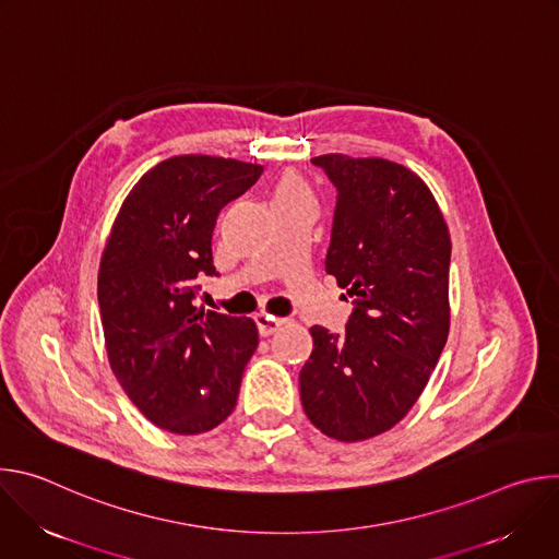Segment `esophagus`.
Listing matches in <instances>:
<instances>
[{"label": "esophagus", "mask_w": 559, "mask_h": 559, "mask_svg": "<svg viewBox=\"0 0 559 559\" xmlns=\"http://www.w3.org/2000/svg\"><path fill=\"white\" fill-rule=\"evenodd\" d=\"M254 321H257V328H259L261 336H272V334L278 332V328L283 325L281 318H276V316H272V313H265V311L257 313Z\"/></svg>", "instance_id": "esophagus-1"}]
</instances>
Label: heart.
I'll return each instance as SVG.
<instances>
[{
  "mask_svg": "<svg viewBox=\"0 0 559 559\" xmlns=\"http://www.w3.org/2000/svg\"><path fill=\"white\" fill-rule=\"evenodd\" d=\"M298 201H311V188L305 181V177H300L294 170H287L272 186V205H292Z\"/></svg>",
  "mask_w": 559,
  "mask_h": 559,
  "instance_id": "b5f03b06",
  "label": "heart"
}]
</instances>
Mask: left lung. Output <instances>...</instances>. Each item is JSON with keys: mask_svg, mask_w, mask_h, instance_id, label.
Returning <instances> with one entry per match:
<instances>
[{"mask_svg": "<svg viewBox=\"0 0 559 559\" xmlns=\"http://www.w3.org/2000/svg\"><path fill=\"white\" fill-rule=\"evenodd\" d=\"M338 190L325 270L354 300L338 338L309 330L300 403L338 442L376 438L416 405L451 323V236L427 183L380 156H313ZM345 296V294H343Z\"/></svg>", "mask_w": 559, "mask_h": 559, "instance_id": "obj_1", "label": "left lung"}]
</instances>
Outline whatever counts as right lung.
Here are the masks:
<instances>
[{
    "label": "right lung",
    "mask_w": 559,
    "mask_h": 559,
    "mask_svg": "<svg viewBox=\"0 0 559 559\" xmlns=\"http://www.w3.org/2000/svg\"><path fill=\"white\" fill-rule=\"evenodd\" d=\"M263 166L179 154L130 190L108 234L97 296L106 352L134 407L158 429L194 436L236 407L259 347L252 318L194 307V285L216 276L212 231L225 203L257 183Z\"/></svg>",
    "instance_id": "right-lung-1"
}]
</instances>
